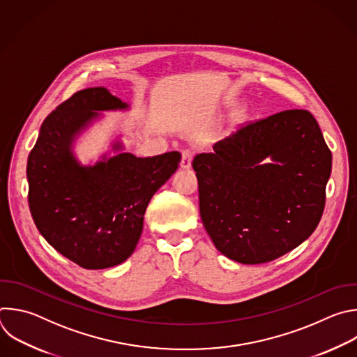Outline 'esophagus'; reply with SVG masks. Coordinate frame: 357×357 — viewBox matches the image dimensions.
<instances>
[{
    "mask_svg": "<svg viewBox=\"0 0 357 357\" xmlns=\"http://www.w3.org/2000/svg\"><path fill=\"white\" fill-rule=\"evenodd\" d=\"M192 158H193V153H192L190 150H188V149L182 150L181 168H183V169H188V168H190V165H192Z\"/></svg>",
    "mask_w": 357,
    "mask_h": 357,
    "instance_id": "1",
    "label": "esophagus"
}]
</instances>
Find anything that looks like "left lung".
<instances>
[{
    "label": "left lung",
    "instance_id": "obj_1",
    "mask_svg": "<svg viewBox=\"0 0 357 357\" xmlns=\"http://www.w3.org/2000/svg\"><path fill=\"white\" fill-rule=\"evenodd\" d=\"M193 158L203 225L245 265L278 259L317 228L332 154L315 117L290 109L248 122ZM271 156L269 165L260 162Z\"/></svg>",
    "mask_w": 357,
    "mask_h": 357
}]
</instances>
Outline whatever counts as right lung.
Here are the masks:
<instances>
[{
  "label": "right lung",
  "mask_w": 357,
  "mask_h": 357,
  "mask_svg": "<svg viewBox=\"0 0 357 357\" xmlns=\"http://www.w3.org/2000/svg\"><path fill=\"white\" fill-rule=\"evenodd\" d=\"M126 107L102 86L75 92L45 119L28 157L33 221L57 252L84 269L110 268L135 252L151 197L181 161L178 151L146 158L122 153L81 167L70 151L74 136L98 110Z\"/></svg>",
  "instance_id": "right-lung-1"
}]
</instances>
